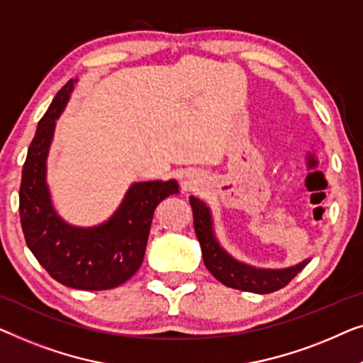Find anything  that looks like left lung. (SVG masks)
Returning <instances> with one entry per match:
<instances>
[{"mask_svg": "<svg viewBox=\"0 0 363 363\" xmlns=\"http://www.w3.org/2000/svg\"><path fill=\"white\" fill-rule=\"evenodd\" d=\"M194 213V230L202 248V258L208 272L213 274L222 284L233 289L250 291V293L268 294L284 288L309 259H304L296 267L283 269H263L245 264L230 257L217 242L213 235L212 216L208 207L196 197L189 199Z\"/></svg>", "mask_w": 363, "mask_h": 363, "instance_id": "obj_1", "label": "left lung"}]
</instances>
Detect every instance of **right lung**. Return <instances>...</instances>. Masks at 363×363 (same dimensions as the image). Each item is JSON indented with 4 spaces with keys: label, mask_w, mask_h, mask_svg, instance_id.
I'll return each mask as SVG.
<instances>
[{
    "label": "right lung",
    "mask_w": 363,
    "mask_h": 363,
    "mask_svg": "<svg viewBox=\"0 0 363 363\" xmlns=\"http://www.w3.org/2000/svg\"><path fill=\"white\" fill-rule=\"evenodd\" d=\"M74 82L57 91L30 141L19 187V217L29 250L55 281L85 291L111 289L140 269L155 208L179 192V186L174 179L135 182L118 211L101 225L82 228L64 222L50 202L45 160Z\"/></svg>",
    "instance_id": "1"
}]
</instances>
